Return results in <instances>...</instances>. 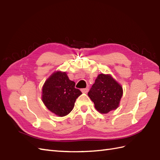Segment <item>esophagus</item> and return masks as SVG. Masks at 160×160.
I'll use <instances>...</instances> for the list:
<instances>
[{
    "instance_id": "1",
    "label": "esophagus",
    "mask_w": 160,
    "mask_h": 160,
    "mask_svg": "<svg viewBox=\"0 0 160 160\" xmlns=\"http://www.w3.org/2000/svg\"><path fill=\"white\" fill-rule=\"evenodd\" d=\"M88 90H89L88 88H83V89H81V92H82L83 93H88Z\"/></svg>"
}]
</instances>
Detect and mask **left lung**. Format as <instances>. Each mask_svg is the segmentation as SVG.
<instances>
[{"mask_svg":"<svg viewBox=\"0 0 160 160\" xmlns=\"http://www.w3.org/2000/svg\"><path fill=\"white\" fill-rule=\"evenodd\" d=\"M122 94V86L110 74H98L88 93L96 109L101 113L117 109Z\"/></svg>","mask_w":160,"mask_h":160,"instance_id":"1","label":"left lung"}]
</instances>
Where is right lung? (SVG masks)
Returning a JSON list of instances; mask_svg holds the SVG:
<instances>
[{
  "instance_id": "1",
  "label": "right lung",
  "mask_w": 160,
  "mask_h": 160,
  "mask_svg": "<svg viewBox=\"0 0 160 160\" xmlns=\"http://www.w3.org/2000/svg\"><path fill=\"white\" fill-rule=\"evenodd\" d=\"M65 72L52 74L42 88V100L50 111L59 116H64L72 111L76 99L82 94L74 88Z\"/></svg>"
}]
</instances>
